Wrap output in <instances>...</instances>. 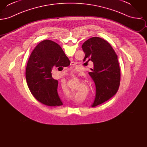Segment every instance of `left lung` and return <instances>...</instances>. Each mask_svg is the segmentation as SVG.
Listing matches in <instances>:
<instances>
[{
	"instance_id": "1",
	"label": "left lung",
	"mask_w": 147,
	"mask_h": 147,
	"mask_svg": "<svg viewBox=\"0 0 147 147\" xmlns=\"http://www.w3.org/2000/svg\"><path fill=\"white\" fill-rule=\"evenodd\" d=\"M87 60L94 63L89 74L96 85V97L92 107H96L113 97L120 84V68L118 56L112 46L105 40L94 37L82 45Z\"/></svg>"
}]
</instances>
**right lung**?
I'll return each mask as SVG.
<instances>
[{
	"label": "right lung",
	"instance_id": "1",
	"mask_svg": "<svg viewBox=\"0 0 147 147\" xmlns=\"http://www.w3.org/2000/svg\"><path fill=\"white\" fill-rule=\"evenodd\" d=\"M70 64L61 46L46 40L40 42L32 52L26 68V79L29 90L35 98L44 105H63L57 92L58 80L52 77L53 67L63 69Z\"/></svg>",
	"mask_w": 147,
	"mask_h": 147
}]
</instances>
